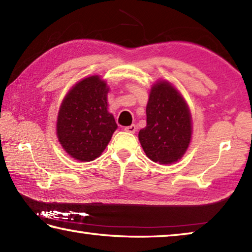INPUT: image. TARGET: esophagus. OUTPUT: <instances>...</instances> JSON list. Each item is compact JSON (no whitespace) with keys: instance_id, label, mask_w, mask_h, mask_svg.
<instances>
[{"instance_id":"obj_1","label":"esophagus","mask_w":252,"mask_h":252,"mask_svg":"<svg viewBox=\"0 0 252 252\" xmlns=\"http://www.w3.org/2000/svg\"><path fill=\"white\" fill-rule=\"evenodd\" d=\"M125 131L129 132V133H134L136 131V126L134 125H131V126H127L125 127Z\"/></svg>"}]
</instances>
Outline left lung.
Here are the masks:
<instances>
[{
    "label": "left lung",
    "mask_w": 252,
    "mask_h": 252,
    "mask_svg": "<svg viewBox=\"0 0 252 252\" xmlns=\"http://www.w3.org/2000/svg\"><path fill=\"white\" fill-rule=\"evenodd\" d=\"M192 123L186 101L167 81L152 85L147 104V126L139 140L147 157L160 164L180 160L189 147Z\"/></svg>",
    "instance_id": "left-lung-1"
}]
</instances>
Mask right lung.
Masks as SVG:
<instances>
[{"label": "right lung", "instance_id": "obj_1", "mask_svg": "<svg viewBox=\"0 0 252 252\" xmlns=\"http://www.w3.org/2000/svg\"><path fill=\"white\" fill-rule=\"evenodd\" d=\"M108 92L105 81L93 75L76 83L62 101L57 122L58 139L76 160L96 159L117 130L116 120L108 111Z\"/></svg>", "mask_w": 252, "mask_h": 252}]
</instances>
